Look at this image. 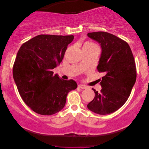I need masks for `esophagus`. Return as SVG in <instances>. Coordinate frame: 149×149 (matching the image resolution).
Listing matches in <instances>:
<instances>
[{
  "mask_svg": "<svg viewBox=\"0 0 149 149\" xmlns=\"http://www.w3.org/2000/svg\"><path fill=\"white\" fill-rule=\"evenodd\" d=\"M78 88L83 89H83L88 88V87H87L86 85H78Z\"/></svg>",
  "mask_w": 149,
  "mask_h": 149,
  "instance_id": "1",
  "label": "esophagus"
}]
</instances>
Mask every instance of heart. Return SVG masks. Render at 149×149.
Returning <instances> with one entry per match:
<instances>
[{
	"label": "heart",
	"mask_w": 149,
	"mask_h": 149,
	"mask_svg": "<svg viewBox=\"0 0 149 149\" xmlns=\"http://www.w3.org/2000/svg\"><path fill=\"white\" fill-rule=\"evenodd\" d=\"M95 45V44L92 43V42H87L84 44V45ZM84 45H83V46H84Z\"/></svg>",
	"instance_id": "heart-1"
}]
</instances>
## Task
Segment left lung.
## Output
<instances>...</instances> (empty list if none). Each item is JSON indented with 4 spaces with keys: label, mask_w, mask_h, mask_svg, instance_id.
I'll return each mask as SVG.
<instances>
[{
    "label": "left lung",
    "mask_w": 149,
    "mask_h": 149,
    "mask_svg": "<svg viewBox=\"0 0 149 149\" xmlns=\"http://www.w3.org/2000/svg\"><path fill=\"white\" fill-rule=\"evenodd\" d=\"M88 36L100 44L97 70L105 75L100 79V92L93 89L95 96L87 107L95 113L107 115L119 109L130 95L136 78L135 61L130 45L120 38L104 31Z\"/></svg>",
    "instance_id": "8db88e82"
}]
</instances>
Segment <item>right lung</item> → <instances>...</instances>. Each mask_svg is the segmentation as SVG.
Masks as SVG:
<instances>
[{"label":"right lung","instance_id":"right-lung-1","mask_svg":"<svg viewBox=\"0 0 149 149\" xmlns=\"http://www.w3.org/2000/svg\"><path fill=\"white\" fill-rule=\"evenodd\" d=\"M74 36L41 34L22 44L14 65L13 78L25 104L37 113L50 116L64 107L66 96L77 88L74 80H62L52 69L64 58Z\"/></svg>","mask_w":149,"mask_h":149}]
</instances>
